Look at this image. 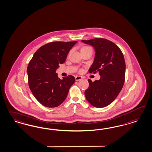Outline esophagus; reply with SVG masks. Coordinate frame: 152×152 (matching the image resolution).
Returning a JSON list of instances; mask_svg holds the SVG:
<instances>
[{"mask_svg":"<svg viewBox=\"0 0 152 152\" xmlns=\"http://www.w3.org/2000/svg\"><path fill=\"white\" fill-rule=\"evenodd\" d=\"M83 79V77L81 76H75V80L76 81H79V80H81Z\"/></svg>","mask_w":152,"mask_h":152,"instance_id":"esophagus-1","label":"esophagus"}]
</instances>
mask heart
<instances>
[{"instance_id": "obj_1", "label": "heart", "mask_w": 152, "mask_h": 152, "mask_svg": "<svg viewBox=\"0 0 152 152\" xmlns=\"http://www.w3.org/2000/svg\"><path fill=\"white\" fill-rule=\"evenodd\" d=\"M91 49V48L90 47H89L85 46V47H83L81 48V51H82V50H86V49ZM80 72H81V71H82V69H80Z\"/></svg>"}]
</instances>
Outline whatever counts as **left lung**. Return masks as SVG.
Listing matches in <instances>:
<instances>
[{"label":"left lung","mask_w":152,"mask_h":152,"mask_svg":"<svg viewBox=\"0 0 152 152\" xmlns=\"http://www.w3.org/2000/svg\"><path fill=\"white\" fill-rule=\"evenodd\" d=\"M95 50L94 61L89 72H99L100 79L93 82L85 91L86 99L96 108L110 104L120 93L125 83L126 64L123 53L114 42L103 38L82 40Z\"/></svg>","instance_id":"1"}]
</instances>
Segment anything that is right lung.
<instances>
[{
  "label": "right lung",
  "mask_w": 152,
  "mask_h": 152,
  "mask_svg": "<svg viewBox=\"0 0 152 152\" xmlns=\"http://www.w3.org/2000/svg\"><path fill=\"white\" fill-rule=\"evenodd\" d=\"M54 42L39 48L27 68L28 83L32 94L45 107H57L66 99L75 82L72 75L59 79L56 69L66 61L69 51L77 42Z\"/></svg>",
  "instance_id": "add662e5"
}]
</instances>
